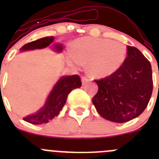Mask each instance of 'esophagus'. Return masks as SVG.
<instances>
[{"label":"esophagus","mask_w":159,"mask_h":159,"mask_svg":"<svg viewBox=\"0 0 159 159\" xmlns=\"http://www.w3.org/2000/svg\"><path fill=\"white\" fill-rule=\"evenodd\" d=\"M90 79L87 76H82V84L84 85V84H86L87 83L89 82Z\"/></svg>","instance_id":"1"}]
</instances>
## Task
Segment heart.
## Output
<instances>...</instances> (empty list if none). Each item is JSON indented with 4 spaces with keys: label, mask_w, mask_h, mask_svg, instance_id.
<instances>
[{
    "label": "heart",
    "mask_w": 159,
    "mask_h": 159,
    "mask_svg": "<svg viewBox=\"0 0 159 159\" xmlns=\"http://www.w3.org/2000/svg\"><path fill=\"white\" fill-rule=\"evenodd\" d=\"M126 56V46L120 42L85 36L73 42L66 59L68 64L75 67L88 63V71L92 75L101 77L117 71Z\"/></svg>",
    "instance_id": "heart-1"
}]
</instances>
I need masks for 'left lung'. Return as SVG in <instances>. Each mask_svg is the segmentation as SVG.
<instances>
[{"instance_id": "obj_1", "label": "left lung", "mask_w": 159, "mask_h": 159, "mask_svg": "<svg viewBox=\"0 0 159 159\" xmlns=\"http://www.w3.org/2000/svg\"><path fill=\"white\" fill-rule=\"evenodd\" d=\"M127 48L121 67L95 80L99 90L92 102L102 118L115 123H126L141 115L152 95L151 63L135 47Z\"/></svg>"}]
</instances>
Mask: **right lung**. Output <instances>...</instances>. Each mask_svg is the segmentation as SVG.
<instances>
[{"label":"right lung","instance_id":"obj_1","mask_svg":"<svg viewBox=\"0 0 159 159\" xmlns=\"http://www.w3.org/2000/svg\"><path fill=\"white\" fill-rule=\"evenodd\" d=\"M54 40L53 36H47L39 40L28 43L20 48V51H28L33 49H40L49 46ZM54 48L57 52H61V44H55ZM80 77L78 75L63 76L56 84L52 92L49 94L45 104L36 113L23 118L25 121L32 124L47 123L54 117L57 116L63 107L66 103L67 95L75 88L81 87Z\"/></svg>","mask_w":159,"mask_h":159}]
</instances>
